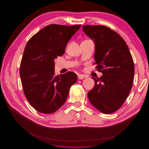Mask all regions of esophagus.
<instances>
[{"label": "esophagus", "instance_id": "esophagus-1", "mask_svg": "<svg viewBox=\"0 0 149 149\" xmlns=\"http://www.w3.org/2000/svg\"><path fill=\"white\" fill-rule=\"evenodd\" d=\"M84 78H85V76L83 75V74H78V78L79 79H83Z\"/></svg>", "mask_w": 149, "mask_h": 149}]
</instances>
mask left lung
Segmentation results:
<instances>
[{"instance_id":"left-lung-1","label":"left lung","mask_w":149,"mask_h":149,"mask_svg":"<svg viewBox=\"0 0 149 149\" xmlns=\"http://www.w3.org/2000/svg\"><path fill=\"white\" fill-rule=\"evenodd\" d=\"M83 32L95 45L96 68L102 76L94 80L88 93L91 104L104 114H111L123 104L131 90L134 65L127 44L120 36L102 25H84Z\"/></svg>"}]
</instances>
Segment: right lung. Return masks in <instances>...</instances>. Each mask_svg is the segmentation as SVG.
I'll list each match as a JSON object with an SVG mask.
<instances>
[{"label": "right lung", "mask_w": 149, "mask_h": 149, "mask_svg": "<svg viewBox=\"0 0 149 149\" xmlns=\"http://www.w3.org/2000/svg\"><path fill=\"white\" fill-rule=\"evenodd\" d=\"M81 26L47 25L26 45L20 76L26 100L40 112L56 111L65 102L70 87L77 81L73 72L55 76V60L65 53L68 42Z\"/></svg>", "instance_id": "add662e5"}]
</instances>
